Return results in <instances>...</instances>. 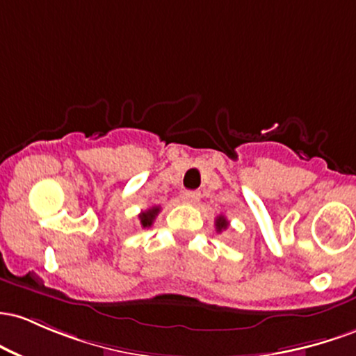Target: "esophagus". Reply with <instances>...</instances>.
<instances>
[{
	"label": "esophagus",
	"mask_w": 356,
	"mask_h": 356,
	"mask_svg": "<svg viewBox=\"0 0 356 356\" xmlns=\"http://www.w3.org/2000/svg\"><path fill=\"white\" fill-rule=\"evenodd\" d=\"M186 200H188L190 203H197L200 200V191H186L185 193Z\"/></svg>",
	"instance_id": "1"
}]
</instances>
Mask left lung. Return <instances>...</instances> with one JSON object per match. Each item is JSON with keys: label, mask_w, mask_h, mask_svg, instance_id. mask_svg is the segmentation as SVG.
<instances>
[{"label": "left lung", "mask_w": 356, "mask_h": 356, "mask_svg": "<svg viewBox=\"0 0 356 356\" xmlns=\"http://www.w3.org/2000/svg\"><path fill=\"white\" fill-rule=\"evenodd\" d=\"M215 227H217V232H222L229 227V222H227V218L223 215H218L217 220H215Z\"/></svg>", "instance_id": "8db88e82"}]
</instances>
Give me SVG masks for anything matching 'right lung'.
<instances>
[{"label": "right lung", "mask_w": 356, "mask_h": 356, "mask_svg": "<svg viewBox=\"0 0 356 356\" xmlns=\"http://www.w3.org/2000/svg\"><path fill=\"white\" fill-rule=\"evenodd\" d=\"M158 213H159V207H151L149 210L139 213V220H141V225L145 227V229H146V227L153 225L154 218H156Z\"/></svg>", "instance_id": "1"}]
</instances>
